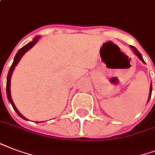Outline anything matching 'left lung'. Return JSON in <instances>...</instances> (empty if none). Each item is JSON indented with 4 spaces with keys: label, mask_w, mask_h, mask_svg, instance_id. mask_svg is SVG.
<instances>
[{
    "label": "left lung",
    "mask_w": 155,
    "mask_h": 155,
    "mask_svg": "<svg viewBox=\"0 0 155 155\" xmlns=\"http://www.w3.org/2000/svg\"><path fill=\"white\" fill-rule=\"evenodd\" d=\"M130 48H131V50H132V51H133V52H134V53H135V54H136V56L138 57L139 59L143 63H145V61H144V59H143V57H142L141 54H140V53L139 52L138 50H137V49H136V48H135V47H133V46H130ZM151 93H152V84H150V96H149V99H148V102H149V101H150V99Z\"/></svg>",
    "instance_id": "obj_1"
}]
</instances>
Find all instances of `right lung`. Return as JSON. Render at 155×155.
I'll use <instances>...</instances> for the list:
<instances>
[{
  "label": "right lung",
  "instance_id": "add662e5",
  "mask_svg": "<svg viewBox=\"0 0 155 155\" xmlns=\"http://www.w3.org/2000/svg\"><path fill=\"white\" fill-rule=\"evenodd\" d=\"M39 38L40 36L35 37L32 42H28V44H26V45L24 46L23 48H21L19 49V51L17 52L16 55H15V57L14 61L13 63H12L11 66H10V70H9V72H8V75H7V81H6V94H7L8 100H9V102L10 103V104L12 105L14 110L16 112L17 114H18L21 118L25 119V120H27V119L25 118V117H24V116H23L22 114L18 111V109L16 108V107L15 106V104H14L13 101H12V98H11V95H10V79H11V75H12V73H13L14 70H15V67L16 66V65L18 64L19 60L21 59V57L24 56V54H25L26 51H28L29 49L32 48L36 44L37 42H38V39H39Z\"/></svg>",
  "mask_w": 155,
  "mask_h": 155
}]
</instances>
